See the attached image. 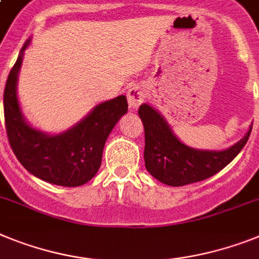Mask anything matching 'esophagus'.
Segmentation results:
<instances>
[{
    "mask_svg": "<svg viewBox=\"0 0 259 259\" xmlns=\"http://www.w3.org/2000/svg\"><path fill=\"white\" fill-rule=\"evenodd\" d=\"M145 99H146V91L142 85H134L127 91V101L133 110L137 109Z\"/></svg>",
    "mask_w": 259,
    "mask_h": 259,
    "instance_id": "obj_1",
    "label": "esophagus"
}]
</instances>
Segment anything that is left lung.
<instances>
[{
  "mask_svg": "<svg viewBox=\"0 0 259 259\" xmlns=\"http://www.w3.org/2000/svg\"><path fill=\"white\" fill-rule=\"evenodd\" d=\"M145 127V164L156 180L171 187L196 183L213 177L238 155L250 136L247 133L227 150H199L187 146L172 133L164 117L149 104L138 109Z\"/></svg>",
  "mask_w": 259,
  "mask_h": 259,
  "instance_id": "left-lung-1",
  "label": "left lung"
}]
</instances>
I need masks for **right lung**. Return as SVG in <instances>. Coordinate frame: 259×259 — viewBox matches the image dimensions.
Segmentation results:
<instances>
[{
    "instance_id": "right-lung-1",
    "label": "right lung",
    "mask_w": 259,
    "mask_h": 259,
    "mask_svg": "<svg viewBox=\"0 0 259 259\" xmlns=\"http://www.w3.org/2000/svg\"><path fill=\"white\" fill-rule=\"evenodd\" d=\"M22 47L8 76L4 92V112L9 143L17 159L34 177L63 187H79L99 171L103 150L118 119L127 112L126 96L99 104L81 121L59 134L32 127L19 106L17 82L22 66Z\"/></svg>"
}]
</instances>
